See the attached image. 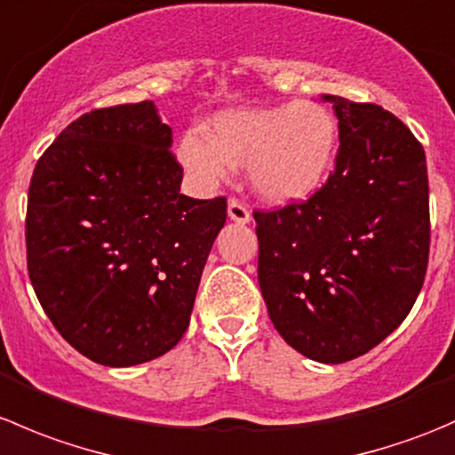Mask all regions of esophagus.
Here are the masks:
<instances>
[{
    "label": "esophagus",
    "instance_id": "obj_1",
    "mask_svg": "<svg viewBox=\"0 0 455 455\" xmlns=\"http://www.w3.org/2000/svg\"><path fill=\"white\" fill-rule=\"evenodd\" d=\"M228 218L235 224H249L251 222V211L244 202L231 198L228 200Z\"/></svg>",
    "mask_w": 455,
    "mask_h": 455
}]
</instances>
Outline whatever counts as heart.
Listing matches in <instances>:
<instances>
[{
  "mask_svg": "<svg viewBox=\"0 0 455 455\" xmlns=\"http://www.w3.org/2000/svg\"><path fill=\"white\" fill-rule=\"evenodd\" d=\"M339 151V123L316 100H291L268 108H235L215 114L206 136L189 132L178 158L206 189L246 167L249 182L270 204L313 198L325 185Z\"/></svg>",
  "mask_w": 455,
  "mask_h": 455,
  "instance_id": "obj_1",
  "label": "heart"
}]
</instances>
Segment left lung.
I'll return each mask as SVG.
<instances>
[{
    "instance_id": "obj_1",
    "label": "left lung",
    "mask_w": 455,
    "mask_h": 455,
    "mask_svg": "<svg viewBox=\"0 0 455 455\" xmlns=\"http://www.w3.org/2000/svg\"><path fill=\"white\" fill-rule=\"evenodd\" d=\"M339 118L328 182L306 202L255 211L261 297L283 341L346 363L403 323L429 259L425 149L392 112L325 94Z\"/></svg>"
}]
</instances>
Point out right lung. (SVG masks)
<instances>
[{
  "label": "right lung",
  "instance_id": "right-lung-1",
  "mask_svg": "<svg viewBox=\"0 0 455 455\" xmlns=\"http://www.w3.org/2000/svg\"><path fill=\"white\" fill-rule=\"evenodd\" d=\"M169 147L154 100L92 109L32 173V288L59 334L94 363L130 368L180 341L227 222V198L180 194Z\"/></svg>",
  "mask_w": 455,
  "mask_h": 455
}]
</instances>
